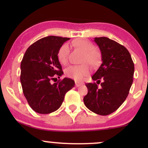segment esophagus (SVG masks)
Listing matches in <instances>:
<instances>
[{
  "mask_svg": "<svg viewBox=\"0 0 148 148\" xmlns=\"http://www.w3.org/2000/svg\"><path fill=\"white\" fill-rule=\"evenodd\" d=\"M83 84H83V83H80V82H78V81H76V82H75V85H76V87H79V86H82Z\"/></svg>",
  "mask_w": 148,
  "mask_h": 148,
  "instance_id": "obj_1",
  "label": "esophagus"
}]
</instances>
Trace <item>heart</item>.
<instances>
[{
	"mask_svg": "<svg viewBox=\"0 0 148 148\" xmlns=\"http://www.w3.org/2000/svg\"><path fill=\"white\" fill-rule=\"evenodd\" d=\"M72 45L75 48L84 51L81 62H84L78 65H70L65 69V74L68 77L81 81L86 76L89 74L90 67L89 64L92 67H97L100 64L101 60V53L99 50L94 48V46L88 40L83 38H77L72 42ZM69 54V47L67 43L60 46L57 53L58 59L62 64H67Z\"/></svg>",
	"mask_w": 148,
	"mask_h": 148,
	"instance_id": "1",
	"label": "heart"
}]
</instances>
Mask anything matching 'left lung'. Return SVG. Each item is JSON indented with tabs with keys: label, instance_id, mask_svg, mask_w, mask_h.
Returning a JSON list of instances; mask_svg holds the SVG:
<instances>
[{
	"label": "left lung",
	"instance_id": "1",
	"mask_svg": "<svg viewBox=\"0 0 148 148\" xmlns=\"http://www.w3.org/2000/svg\"><path fill=\"white\" fill-rule=\"evenodd\" d=\"M101 51V63L92 79L99 84H86V106L98 115H107L116 111L129 95L133 83L134 64L130 52L123 45L106 37L94 40Z\"/></svg>",
	"mask_w": 148,
	"mask_h": 148
}]
</instances>
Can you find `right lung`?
Masks as SVG:
<instances>
[{
	"label": "right lung",
	"mask_w": 148,
	"mask_h": 148,
	"mask_svg": "<svg viewBox=\"0 0 148 148\" xmlns=\"http://www.w3.org/2000/svg\"><path fill=\"white\" fill-rule=\"evenodd\" d=\"M70 38L48 36L37 40L25 51L21 62L20 81L23 92L32 109L48 114L60 108L66 92L74 88V80L64 78L51 84L56 76L62 75L57 53Z\"/></svg>",
	"instance_id": "obj_1"
}]
</instances>
